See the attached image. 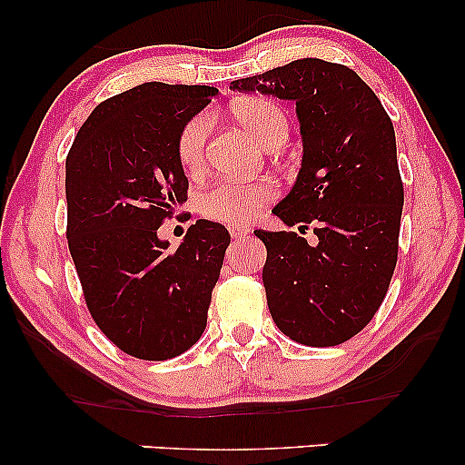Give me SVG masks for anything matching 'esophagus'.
I'll list each match as a JSON object with an SVG mask.
<instances>
[{
  "label": "esophagus",
  "instance_id": "esophagus-1",
  "mask_svg": "<svg viewBox=\"0 0 465 465\" xmlns=\"http://www.w3.org/2000/svg\"><path fill=\"white\" fill-rule=\"evenodd\" d=\"M228 231H231L234 239H241V237H245V234H250L252 228L243 226V224H232V226H228Z\"/></svg>",
  "mask_w": 465,
  "mask_h": 465
}]
</instances>
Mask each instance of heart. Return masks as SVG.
I'll list each match as a JSON object with an SVG mask.
<instances>
[{"instance_id": "heart-1", "label": "heart", "mask_w": 465, "mask_h": 465, "mask_svg": "<svg viewBox=\"0 0 465 465\" xmlns=\"http://www.w3.org/2000/svg\"><path fill=\"white\" fill-rule=\"evenodd\" d=\"M232 116L260 145L272 143V139L288 135V118L275 101L247 97L232 105ZM212 118L207 114H199L183 126L177 139V156L182 167L188 173L201 171L205 163V145ZM277 196V188L271 182H218L201 194L199 207L209 220L239 224L256 218L260 209H264Z\"/></svg>"}]
</instances>
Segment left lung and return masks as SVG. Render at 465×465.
<instances>
[{"label":"left lung","instance_id":"8db88e82","mask_svg":"<svg viewBox=\"0 0 465 465\" xmlns=\"http://www.w3.org/2000/svg\"><path fill=\"white\" fill-rule=\"evenodd\" d=\"M231 88L296 104L302 161L272 213L288 226L313 224L317 239L253 234L266 245L262 282L277 328L301 345H341L372 320L396 269L404 188L391 120L353 69L311 56Z\"/></svg>","mask_w":465,"mask_h":465}]
</instances>
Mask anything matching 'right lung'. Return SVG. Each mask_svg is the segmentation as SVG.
I'll return each mask as SVG.
<instances>
[{
  "label": "right lung",
  "instance_id": "right-lung-1",
  "mask_svg": "<svg viewBox=\"0 0 465 465\" xmlns=\"http://www.w3.org/2000/svg\"><path fill=\"white\" fill-rule=\"evenodd\" d=\"M215 94L143 82L94 107L69 150V253L93 320L133 358L171 360L205 332L231 234L196 220L169 250L158 228L186 201L177 139Z\"/></svg>",
  "mask_w": 465,
  "mask_h": 465
}]
</instances>
